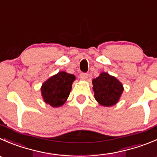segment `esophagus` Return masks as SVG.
<instances>
[{
    "label": "esophagus",
    "mask_w": 157,
    "mask_h": 157,
    "mask_svg": "<svg viewBox=\"0 0 157 157\" xmlns=\"http://www.w3.org/2000/svg\"><path fill=\"white\" fill-rule=\"evenodd\" d=\"M80 77L81 80H86L88 78V74H86V73H81L80 75Z\"/></svg>",
    "instance_id": "obj_1"
}]
</instances>
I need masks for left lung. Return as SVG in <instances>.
Masks as SVG:
<instances>
[{"mask_svg": "<svg viewBox=\"0 0 157 157\" xmlns=\"http://www.w3.org/2000/svg\"><path fill=\"white\" fill-rule=\"evenodd\" d=\"M94 97L100 105L111 106L119 101L124 86L115 77L103 72L92 80Z\"/></svg>", "mask_w": 157, "mask_h": 157, "instance_id": "1", "label": "left lung"}]
</instances>
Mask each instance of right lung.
<instances>
[{
  "label": "right lung",
  "instance_id": "1",
  "mask_svg": "<svg viewBox=\"0 0 157 157\" xmlns=\"http://www.w3.org/2000/svg\"><path fill=\"white\" fill-rule=\"evenodd\" d=\"M75 76L60 71L42 84L41 94L46 103L53 107L62 106L70 95Z\"/></svg>",
  "mask_w": 157,
  "mask_h": 157
}]
</instances>
